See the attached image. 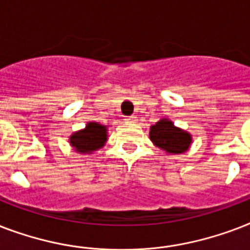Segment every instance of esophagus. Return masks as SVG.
Here are the masks:
<instances>
[{"label":"esophagus","mask_w":250,"mask_h":250,"mask_svg":"<svg viewBox=\"0 0 250 250\" xmlns=\"http://www.w3.org/2000/svg\"><path fill=\"white\" fill-rule=\"evenodd\" d=\"M125 122H127V123H136V122H137V117H135V115L127 117V118H125Z\"/></svg>","instance_id":"34e87169"}]
</instances>
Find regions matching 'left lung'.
<instances>
[{"label": "left lung", "mask_w": 250, "mask_h": 250, "mask_svg": "<svg viewBox=\"0 0 250 250\" xmlns=\"http://www.w3.org/2000/svg\"><path fill=\"white\" fill-rule=\"evenodd\" d=\"M149 136L154 145L171 154L184 153L192 141L189 133L175 127L168 119H161L152 125Z\"/></svg>", "instance_id": "8db88e82"}]
</instances>
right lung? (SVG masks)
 Here are the masks:
<instances>
[{"label":"right lung","instance_id":"1","mask_svg":"<svg viewBox=\"0 0 250 250\" xmlns=\"http://www.w3.org/2000/svg\"><path fill=\"white\" fill-rule=\"evenodd\" d=\"M106 127L90 122L85 128L75 132L70 137V143L79 153H92L102 148L106 141Z\"/></svg>","mask_w":250,"mask_h":250}]
</instances>
